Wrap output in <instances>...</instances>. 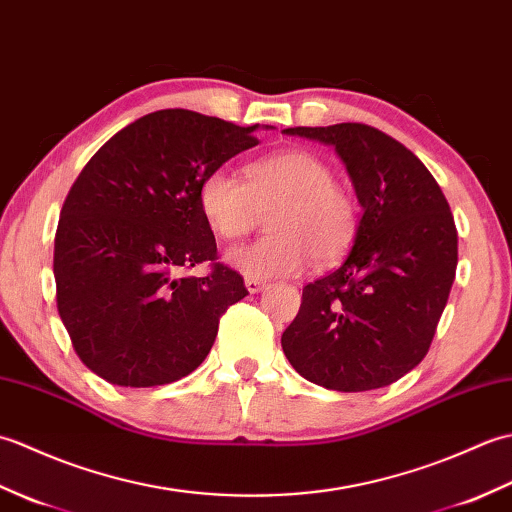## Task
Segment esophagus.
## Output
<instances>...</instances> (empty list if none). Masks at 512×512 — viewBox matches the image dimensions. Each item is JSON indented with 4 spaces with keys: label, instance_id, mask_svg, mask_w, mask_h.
<instances>
[{
    "label": "esophagus",
    "instance_id": "1",
    "mask_svg": "<svg viewBox=\"0 0 512 512\" xmlns=\"http://www.w3.org/2000/svg\"><path fill=\"white\" fill-rule=\"evenodd\" d=\"M246 288H248L250 295H257L259 290H264V288H266V281H262V279H253V277H246Z\"/></svg>",
    "mask_w": 512,
    "mask_h": 512
}]
</instances>
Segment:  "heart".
Returning a JSON list of instances; mask_svg holds the SVG:
<instances>
[{
	"label": "heart",
	"mask_w": 512,
	"mask_h": 512,
	"mask_svg": "<svg viewBox=\"0 0 512 512\" xmlns=\"http://www.w3.org/2000/svg\"><path fill=\"white\" fill-rule=\"evenodd\" d=\"M198 206L211 231L235 242L268 217L270 235L233 248L228 262L253 279L297 275L314 257L332 264L352 246L358 209L334 182L328 162L303 149H284L246 167V184L226 169L206 173Z\"/></svg>",
	"instance_id": "1"
}]
</instances>
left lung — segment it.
<instances>
[{
  "mask_svg": "<svg viewBox=\"0 0 512 512\" xmlns=\"http://www.w3.org/2000/svg\"><path fill=\"white\" fill-rule=\"evenodd\" d=\"M332 145L363 206L345 262L303 288L281 347L314 385H391L427 356L458 266V231L440 184L396 138L363 123L290 127Z\"/></svg>",
  "mask_w": 512,
  "mask_h": 512,
  "instance_id": "left-lung-1",
  "label": "left lung"
}]
</instances>
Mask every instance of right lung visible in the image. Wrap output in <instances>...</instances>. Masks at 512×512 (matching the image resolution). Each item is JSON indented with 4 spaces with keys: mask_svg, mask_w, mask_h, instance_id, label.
I'll use <instances>...</instances> for the list:
<instances>
[{
    "mask_svg": "<svg viewBox=\"0 0 512 512\" xmlns=\"http://www.w3.org/2000/svg\"><path fill=\"white\" fill-rule=\"evenodd\" d=\"M255 129L160 110L107 140L74 180L54 235L57 308L76 356L107 383L154 387L191 374L222 314L248 295L244 277L217 262L198 189L259 143ZM204 261L206 278L181 275Z\"/></svg>",
    "mask_w": 512,
    "mask_h": 512,
    "instance_id": "obj_1",
    "label": "right lung"
}]
</instances>
